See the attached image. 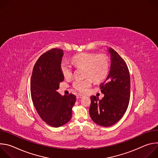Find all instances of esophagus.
<instances>
[{
    "label": "esophagus",
    "instance_id": "1",
    "mask_svg": "<svg viewBox=\"0 0 158 158\" xmlns=\"http://www.w3.org/2000/svg\"><path fill=\"white\" fill-rule=\"evenodd\" d=\"M82 97H83V96H82V95H80V94L77 95V96H76L77 99H81V98H82Z\"/></svg>",
    "mask_w": 158,
    "mask_h": 158
}]
</instances>
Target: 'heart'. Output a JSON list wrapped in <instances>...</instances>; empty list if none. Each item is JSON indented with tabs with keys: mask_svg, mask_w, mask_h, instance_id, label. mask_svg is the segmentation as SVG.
<instances>
[{
	"mask_svg": "<svg viewBox=\"0 0 158 158\" xmlns=\"http://www.w3.org/2000/svg\"><path fill=\"white\" fill-rule=\"evenodd\" d=\"M73 63L76 67H84V76L88 77L83 80H76L73 82V87L80 93L85 92L91 86L92 78L96 82L102 80L109 69L108 57L103 54L82 52L73 57ZM60 69L65 78H70L73 76V68L68 62L62 61Z\"/></svg>",
	"mask_w": 158,
	"mask_h": 158,
	"instance_id": "obj_1",
	"label": "heart"
}]
</instances>
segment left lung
<instances>
[{"mask_svg":"<svg viewBox=\"0 0 158 158\" xmlns=\"http://www.w3.org/2000/svg\"><path fill=\"white\" fill-rule=\"evenodd\" d=\"M110 67L107 77L99 85L104 94L101 100L91 96L89 114L93 121L104 127L115 124L124 116L130 99L131 81L125 61L112 48Z\"/></svg>","mask_w":158,"mask_h":158,"instance_id":"left-lung-1","label":"left lung"}]
</instances>
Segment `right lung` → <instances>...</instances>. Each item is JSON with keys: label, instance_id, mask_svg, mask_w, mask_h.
Masks as SVG:
<instances>
[{"label": "right lung", "instance_id": "add662e5", "mask_svg": "<svg viewBox=\"0 0 158 158\" xmlns=\"http://www.w3.org/2000/svg\"><path fill=\"white\" fill-rule=\"evenodd\" d=\"M64 55L60 49H52L36 61L31 80V93L40 118L54 127L63 126L72 118L76 98L73 94L61 96L57 90L64 77L60 65Z\"/></svg>", "mask_w": 158, "mask_h": 158}]
</instances>
